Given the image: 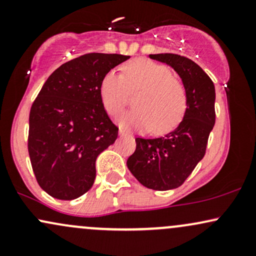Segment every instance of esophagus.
<instances>
[{
    "instance_id": "1",
    "label": "esophagus",
    "mask_w": 256,
    "mask_h": 256,
    "mask_svg": "<svg viewBox=\"0 0 256 256\" xmlns=\"http://www.w3.org/2000/svg\"><path fill=\"white\" fill-rule=\"evenodd\" d=\"M124 134H125V131L120 128V130H119V136H124Z\"/></svg>"
}]
</instances>
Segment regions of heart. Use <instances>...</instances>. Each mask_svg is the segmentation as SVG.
<instances>
[{"mask_svg": "<svg viewBox=\"0 0 256 256\" xmlns=\"http://www.w3.org/2000/svg\"><path fill=\"white\" fill-rule=\"evenodd\" d=\"M138 91L132 104L136 108L119 116L120 128L125 131L152 130L162 134L172 130L183 119L186 110V92L183 83L173 77L164 64L146 60L128 62L122 76L107 72L100 84V98L110 116L124 108L128 92Z\"/></svg>", "mask_w": 256, "mask_h": 256, "instance_id": "1", "label": "heart"}]
</instances>
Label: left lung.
<instances>
[{
    "label": "left lung",
    "instance_id": "8db88e82",
    "mask_svg": "<svg viewBox=\"0 0 256 256\" xmlns=\"http://www.w3.org/2000/svg\"><path fill=\"white\" fill-rule=\"evenodd\" d=\"M171 66L182 78L186 110L174 130L158 138H136V150L128 158L132 174L146 188L158 192L176 189L192 174L206 154L216 124V89L198 64L177 54H150Z\"/></svg>",
    "mask_w": 256,
    "mask_h": 256
}]
</instances>
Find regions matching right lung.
<instances>
[{
    "instance_id": "right-lung-1",
    "label": "right lung",
    "mask_w": 256,
    "mask_h": 256,
    "mask_svg": "<svg viewBox=\"0 0 256 256\" xmlns=\"http://www.w3.org/2000/svg\"><path fill=\"white\" fill-rule=\"evenodd\" d=\"M128 58L102 52L73 58L49 76L34 100L28 155L38 184L52 198L74 200L92 186L96 158L118 137L100 98V84Z\"/></svg>"
}]
</instances>
